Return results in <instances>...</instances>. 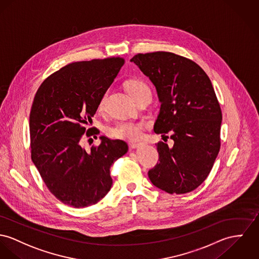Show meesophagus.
<instances>
[{
	"label": "esophagus",
	"mask_w": 259,
	"mask_h": 259,
	"mask_svg": "<svg viewBox=\"0 0 259 259\" xmlns=\"http://www.w3.org/2000/svg\"><path fill=\"white\" fill-rule=\"evenodd\" d=\"M141 146H143V143H131L130 144V147L132 149H137V148H140Z\"/></svg>",
	"instance_id": "esophagus-1"
}]
</instances>
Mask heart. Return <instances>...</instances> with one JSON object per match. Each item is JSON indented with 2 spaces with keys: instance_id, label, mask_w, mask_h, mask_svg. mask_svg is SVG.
Returning <instances> with one entry per match:
<instances>
[{
  "instance_id": "b5f03b06",
  "label": "heart",
  "mask_w": 259,
  "mask_h": 259,
  "mask_svg": "<svg viewBox=\"0 0 259 259\" xmlns=\"http://www.w3.org/2000/svg\"><path fill=\"white\" fill-rule=\"evenodd\" d=\"M146 90H150V89L145 82H143L141 80H131L127 84V91L132 98H134L135 96H137L138 94L146 91ZM105 98H106V93H104L102 95V97L100 98V103H99V107L100 109L103 107ZM145 127H146L145 122L121 121L117 124H115L110 129V133L112 136H114L118 139L134 141V140L139 139L140 137L142 136V133H143V130Z\"/></svg>"
}]
</instances>
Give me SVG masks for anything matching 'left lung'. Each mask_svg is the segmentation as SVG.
<instances>
[{
	"instance_id": "1",
	"label": "left lung",
	"mask_w": 259,
	"mask_h": 259,
	"mask_svg": "<svg viewBox=\"0 0 259 259\" xmlns=\"http://www.w3.org/2000/svg\"><path fill=\"white\" fill-rule=\"evenodd\" d=\"M130 62L156 87L160 107L154 131L161 137L169 132L175 141L171 148L158 143L159 162L149 179L169 194L190 192L219 154L222 111L212 82L195 62L170 52L138 54Z\"/></svg>"
}]
</instances>
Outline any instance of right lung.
I'll list each match as a JSON object with an SVG mask.
<instances>
[{"label": "right lung", "mask_w": 259, "mask_h": 259, "mask_svg": "<svg viewBox=\"0 0 259 259\" xmlns=\"http://www.w3.org/2000/svg\"><path fill=\"white\" fill-rule=\"evenodd\" d=\"M122 58L71 63L44 80L29 115L31 159L50 192L66 205L83 208L98 203L110 190V166L128 151L122 140L100 137L87 151L83 134L100 98L119 73ZM92 139V138H91Z\"/></svg>", "instance_id": "obj_1"}]
</instances>
